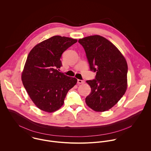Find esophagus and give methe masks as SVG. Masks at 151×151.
Wrapping results in <instances>:
<instances>
[{
	"instance_id": "esophagus-1",
	"label": "esophagus",
	"mask_w": 151,
	"mask_h": 151,
	"mask_svg": "<svg viewBox=\"0 0 151 151\" xmlns=\"http://www.w3.org/2000/svg\"><path fill=\"white\" fill-rule=\"evenodd\" d=\"M77 83H78V84H84L85 83V81L81 80H78Z\"/></svg>"
}]
</instances>
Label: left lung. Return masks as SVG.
Returning a JSON list of instances; mask_svg holds the SVG:
<instances>
[{"instance_id":"obj_1","label":"left lung","mask_w":151,"mask_h":151,"mask_svg":"<svg viewBox=\"0 0 151 151\" xmlns=\"http://www.w3.org/2000/svg\"><path fill=\"white\" fill-rule=\"evenodd\" d=\"M90 70L96 72L95 79L86 82L91 92L86 98V105L96 111H105L114 106L127 87V62L119 50L100 35L80 39Z\"/></svg>"}]
</instances>
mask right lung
<instances>
[{
	"label": "right lung",
	"instance_id": "1",
	"mask_svg": "<svg viewBox=\"0 0 151 151\" xmlns=\"http://www.w3.org/2000/svg\"><path fill=\"white\" fill-rule=\"evenodd\" d=\"M77 40L53 36L35 46L29 53L22 75V84L31 99L49 113L61 108L68 91L77 80L59 70L62 53Z\"/></svg>",
	"mask_w": 151,
	"mask_h": 151
}]
</instances>
